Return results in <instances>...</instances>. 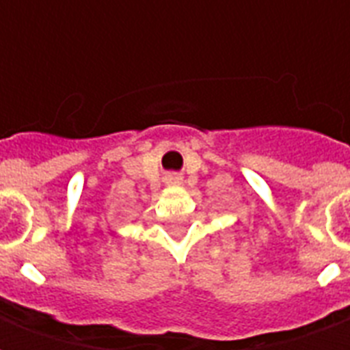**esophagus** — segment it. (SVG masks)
I'll return each mask as SVG.
<instances>
[{"instance_id": "obj_1", "label": "esophagus", "mask_w": 350, "mask_h": 350, "mask_svg": "<svg viewBox=\"0 0 350 350\" xmlns=\"http://www.w3.org/2000/svg\"><path fill=\"white\" fill-rule=\"evenodd\" d=\"M180 182V178H176V176H170V178H168V183H178Z\"/></svg>"}]
</instances>
